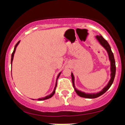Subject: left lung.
<instances>
[{
	"label": "left lung",
	"mask_w": 125,
	"mask_h": 125,
	"mask_svg": "<svg viewBox=\"0 0 125 125\" xmlns=\"http://www.w3.org/2000/svg\"><path fill=\"white\" fill-rule=\"evenodd\" d=\"M96 39L97 40V41L99 42L100 45L102 46H103L104 49H105V50L106 51L107 54H108L109 56V59L110 63V79L108 83L105 86V87H104L102 89V90L101 91L97 93H92V94H88V93H85L84 92L81 91V90H78L76 88L75 85H74V76L73 74V73L72 72L71 73V76H72V83L73 87L75 90L76 93L78 94L79 96L84 97V98H87V99H94L96 98V97L100 96L102 95L103 94H104L110 88V87L111 86V85L112 84L113 81H114L115 76V73H116V65H115V61L114 59V55L113 53L112 52L111 48L109 44L108 43V42L106 41L103 38L102 36L101 35H97L96 36Z\"/></svg>",
	"instance_id": "8db88e82"
}]
</instances>
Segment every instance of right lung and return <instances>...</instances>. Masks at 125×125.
Returning <instances> with one entry per match:
<instances>
[{
    "instance_id": "1",
    "label": "right lung",
    "mask_w": 125,
    "mask_h": 125,
    "mask_svg": "<svg viewBox=\"0 0 125 125\" xmlns=\"http://www.w3.org/2000/svg\"><path fill=\"white\" fill-rule=\"evenodd\" d=\"M20 42H21V41H19L18 42L16 43V45H15V48H14V50H13V53H12V58H11V65H12V62H13V59L14 54H15L16 49V48H17V46H18V44H19ZM61 73H62V72H60L58 74V76H57V77H56V83H55V86H54V89H53V90L52 92L50 94H49V95L46 96H45V97H41V98L38 99H37V100H44L48 99L51 98V97H52L53 96V94H54V93H55L56 87V86H57V81H58V79L59 78V76L61 75ZM33 100H34V99H33Z\"/></svg>"
}]
</instances>
